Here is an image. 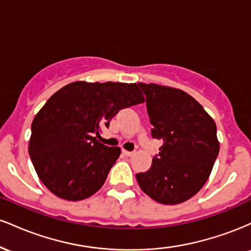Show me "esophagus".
I'll return each mask as SVG.
<instances>
[{"label":"esophagus","mask_w":251,"mask_h":251,"mask_svg":"<svg viewBox=\"0 0 251 251\" xmlns=\"http://www.w3.org/2000/svg\"><path fill=\"white\" fill-rule=\"evenodd\" d=\"M123 153L127 155V157H131V155H133L135 153V151H126V150H123Z\"/></svg>","instance_id":"34e87169"}]
</instances>
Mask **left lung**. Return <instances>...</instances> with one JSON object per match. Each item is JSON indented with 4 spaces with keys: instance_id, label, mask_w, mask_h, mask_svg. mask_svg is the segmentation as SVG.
I'll use <instances>...</instances> for the list:
<instances>
[{
    "instance_id": "obj_1",
    "label": "left lung",
    "mask_w": 251,
    "mask_h": 251,
    "mask_svg": "<svg viewBox=\"0 0 251 251\" xmlns=\"http://www.w3.org/2000/svg\"><path fill=\"white\" fill-rule=\"evenodd\" d=\"M146 98L152 138L163 142L146 172L135 175L140 189L162 204H179L203 188L220 152L217 128L197 100L180 89L138 83Z\"/></svg>"
}]
</instances>
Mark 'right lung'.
<instances>
[{"label": "right lung", "mask_w": 251, "mask_h": 251, "mask_svg": "<svg viewBox=\"0 0 251 251\" xmlns=\"http://www.w3.org/2000/svg\"><path fill=\"white\" fill-rule=\"evenodd\" d=\"M144 102L138 83L75 81L54 93L31 123L29 155L46 188L66 201L96 194L120 155L97 139L120 109Z\"/></svg>", "instance_id": "add662e5"}]
</instances>
